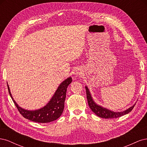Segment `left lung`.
<instances>
[{
    "mask_svg": "<svg viewBox=\"0 0 147 147\" xmlns=\"http://www.w3.org/2000/svg\"><path fill=\"white\" fill-rule=\"evenodd\" d=\"M86 88V97H87V100H88V103L89 105V107H90L91 110L94 112L97 116L100 117V118H119L121 116H123V115L127 114L128 113H129L132 110L134 109L135 105H133L132 107H131L129 109H127L126 110L124 111V112H112V111H110L108 109H106L105 108L102 107L97 105L95 102L93 101L92 97L91 96L90 92L89 91L88 88L87 86L85 87Z\"/></svg>",
    "mask_w": 147,
    "mask_h": 147,
    "instance_id": "1",
    "label": "left lung"
}]
</instances>
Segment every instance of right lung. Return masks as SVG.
Masks as SVG:
<instances>
[{
	"label": "right lung",
	"mask_w": 147,
	"mask_h": 147,
	"mask_svg": "<svg viewBox=\"0 0 147 147\" xmlns=\"http://www.w3.org/2000/svg\"><path fill=\"white\" fill-rule=\"evenodd\" d=\"M72 82V78L69 77L62 83L56 90L55 95L48 104L41 109L35 111H28L21 109L18 106L11 96L9 86L8 92L15 104L18 110L24 118L36 123H45L55 121L61 117L64 108V102L66 97L67 88Z\"/></svg>",
	"instance_id": "add662e5"
}]
</instances>
